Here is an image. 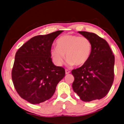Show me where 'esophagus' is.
Segmentation results:
<instances>
[{
    "label": "esophagus",
    "mask_w": 124,
    "mask_h": 124,
    "mask_svg": "<svg viewBox=\"0 0 124 124\" xmlns=\"http://www.w3.org/2000/svg\"><path fill=\"white\" fill-rule=\"evenodd\" d=\"M70 72V70H68V69H66V70H65V73H66V74H68V73H69Z\"/></svg>",
    "instance_id": "34e87169"
}]
</instances>
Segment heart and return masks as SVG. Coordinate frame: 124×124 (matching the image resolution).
I'll return each instance as SVG.
<instances>
[{"mask_svg":"<svg viewBox=\"0 0 124 124\" xmlns=\"http://www.w3.org/2000/svg\"><path fill=\"white\" fill-rule=\"evenodd\" d=\"M92 45L90 40L85 36L65 35L56 41V47L51 50V58L57 66L63 63L65 56L69 66L85 64L91 54Z\"/></svg>","mask_w":124,"mask_h":124,"instance_id":"1","label":"heart"}]
</instances>
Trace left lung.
<instances>
[{
  "mask_svg": "<svg viewBox=\"0 0 124 124\" xmlns=\"http://www.w3.org/2000/svg\"><path fill=\"white\" fill-rule=\"evenodd\" d=\"M78 32L90 40L92 49L86 63L72 70L75 78L72 88L83 101L101 100L107 95L114 82L115 57L105 39L93 33Z\"/></svg>",
  "mask_w": 124,
  "mask_h": 124,
  "instance_id": "1",
  "label": "left lung"
}]
</instances>
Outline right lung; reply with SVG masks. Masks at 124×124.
I'll return each instance as SVG.
<instances>
[{
    "mask_svg": "<svg viewBox=\"0 0 124 124\" xmlns=\"http://www.w3.org/2000/svg\"><path fill=\"white\" fill-rule=\"evenodd\" d=\"M63 31L34 36L16 52L12 71L15 88L22 98L32 104L48 100L65 77V69L53 63L52 43Z\"/></svg>",
    "mask_w": 124,
    "mask_h": 124,
    "instance_id": "add662e5",
    "label": "right lung"
}]
</instances>
